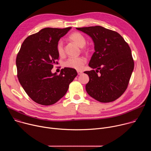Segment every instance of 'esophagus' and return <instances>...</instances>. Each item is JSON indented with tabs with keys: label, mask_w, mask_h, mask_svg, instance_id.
Listing matches in <instances>:
<instances>
[{
	"label": "esophagus",
	"mask_w": 151,
	"mask_h": 151,
	"mask_svg": "<svg viewBox=\"0 0 151 151\" xmlns=\"http://www.w3.org/2000/svg\"><path fill=\"white\" fill-rule=\"evenodd\" d=\"M77 72H78V75H81V74L82 73V71H79V70H78Z\"/></svg>",
	"instance_id": "esophagus-1"
}]
</instances>
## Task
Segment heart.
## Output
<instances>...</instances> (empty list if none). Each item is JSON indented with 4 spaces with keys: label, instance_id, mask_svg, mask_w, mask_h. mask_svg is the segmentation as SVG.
Segmentation results:
<instances>
[{
    "label": "heart",
    "instance_id": "1",
    "mask_svg": "<svg viewBox=\"0 0 151 151\" xmlns=\"http://www.w3.org/2000/svg\"><path fill=\"white\" fill-rule=\"evenodd\" d=\"M69 39L75 42L79 47H83L86 44L85 38L82 35L78 32L72 33L69 36ZM57 49L58 54L60 56H63L64 55V47L62 40H60L58 42ZM85 63L86 60L83 57H71L66 61L64 65L67 68L79 70L83 68Z\"/></svg>",
    "mask_w": 151,
    "mask_h": 151
}]
</instances>
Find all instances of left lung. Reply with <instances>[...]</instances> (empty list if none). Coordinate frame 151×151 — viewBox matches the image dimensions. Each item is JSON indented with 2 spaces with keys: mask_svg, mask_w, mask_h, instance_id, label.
Returning <instances> with one entry per match:
<instances>
[{
  "mask_svg": "<svg viewBox=\"0 0 151 151\" xmlns=\"http://www.w3.org/2000/svg\"><path fill=\"white\" fill-rule=\"evenodd\" d=\"M76 29L90 36L94 45L88 65L96 70L84 72L90 79L86 91L100 102L115 100L127 89L134 69L130 47L118 33L100 26Z\"/></svg>",
  "mask_w": 151,
  "mask_h": 151,
  "instance_id": "1",
  "label": "left lung"
}]
</instances>
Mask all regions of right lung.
I'll list each match as a JSON object with an SVG mask.
<instances>
[{
	"label": "right lung",
	"instance_id": "1",
	"mask_svg": "<svg viewBox=\"0 0 151 151\" xmlns=\"http://www.w3.org/2000/svg\"><path fill=\"white\" fill-rule=\"evenodd\" d=\"M72 27L44 28L28 36L21 45L16 59L17 76L27 95L36 103L45 106L55 103L68 90L78 73L65 68L60 75L51 69L57 63V46L61 37Z\"/></svg>",
	"mask_w": 151,
	"mask_h": 151
}]
</instances>
